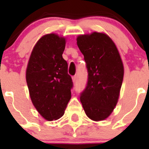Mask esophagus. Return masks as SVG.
I'll list each match as a JSON object with an SVG mask.
<instances>
[{"instance_id": "obj_1", "label": "esophagus", "mask_w": 149, "mask_h": 149, "mask_svg": "<svg viewBox=\"0 0 149 149\" xmlns=\"http://www.w3.org/2000/svg\"><path fill=\"white\" fill-rule=\"evenodd\" d=\"M72 81H73L74 83H75L76 81H77V76H73V77H72Z\"/></svg>"}]
</instances>
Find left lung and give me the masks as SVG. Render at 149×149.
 <instances>
[{
	"label": "left lung",
	"mask_w": 149,
	"mask_h": 149,
	"mask_svg": "<svg viewBox=\"0 0 149 149\" xmlns=\"http://www.w3.org/2000/svg\"><path fill=\"white\" fill-rule=\"evenodd\" d=\"M77 44L88 72L85 89L80 94L84 110L89 119H107L115 108L124 76L120 55L112 39L104 33L81 35Z\"/></svg>",
	"instance_id": "1"
}]
</instances>
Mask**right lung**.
<instances>
[{"label":"right lung","mask_w":149,"mask_h":149,"mask_svg":"<svg viewBox=\"0 0 149 149\" xmlns=\"http://www.w3.org/2000/svg\"><path fill=\"white\" fill-rule=\"evenodd\" d=\"M65 47L64 38L47 34L34 46L27 65L26 80L30 98L48 121L63 116L71 98L73 82L62 56Z\"/></svg>","instance_id":"add662e5"}]
</instances>
